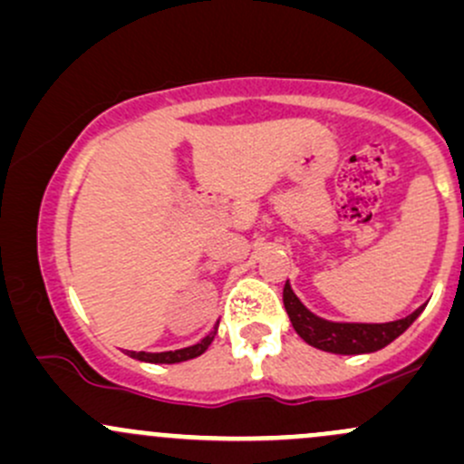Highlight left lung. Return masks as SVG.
Listing matches in <instances>:
<instances>
[{
  "label": "left lung",
  "instance_id": "1",
  "mask_svg": "<svg viewBox=\"0 0 464 464\" xmlns=\"http://www.w3.org/2000/svg\"><path fill=\"white\" fill-rule=\"evenodd\" d=\"M283 303L290 316L294 330L307 345L332 353H370L390 345L393 338L401 336L407 327L420 316L425 305L418 307L410 316L392 323H334L316 316L298 301L290 283L283 287Z\"/></svg>",
  "mask_w": 464,
  "mask_h": 464
}]
</instances>
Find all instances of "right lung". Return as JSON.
<instances>
[{
	"label": "right lung",
	"mask_w": 464,
	"mask_h": 464,
	"mask_svg": "<svg viewBox=\"0 0 464 464\" xmlns=\"http://www.w3.org/2000/svg\"><path fill=\"white\" fill-rule=\"evenodd\" d=\"M214 334H217V327L214 332L208 334L203 341H198L197 345L183 347V350H174V352H159V353H150V352H128V356L137 358V361H146V362H181V361H190V358L201 356L203 352L210 347V343L214 341Z\"/></svg>",
	"instance_id": "1"
}]
</instances>
